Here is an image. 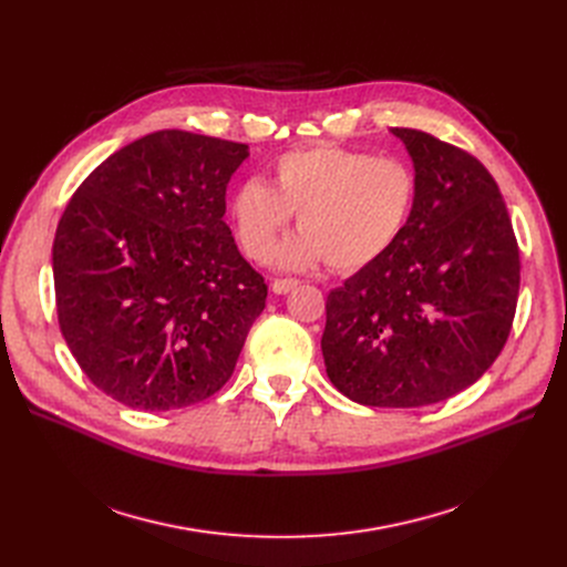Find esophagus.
Instances as JSON below:
<instances>
[{
	"mask_svg": "<svg viewBox=\"0 0 567 567\" xmlns=\"http://www.w3.org/2000/svg\"><path fill=\"white\" fill-rule=\"evenodd\" d=\"M296 285H299V280H296V278H276V280L271 282V289H274L276 293H287V291L293 289Z\"/></svg>",
	"mask_w": 567,
	"mask_h": 567,
	"instance_id": "34e87169",
	"label": "esophagus"
}]
</instances>
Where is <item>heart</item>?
<instances>
[{
    "label": "heart",
    "instance_id": "obj_1",
    "mask_svg": "<svg viewBox=\"0 0 567 567\" xmlns=\"http://www.w3.org/2000/svg\"><path fill=\"white\" fill-rule=\"evenodd\" d=\"M419 178L393 156L336 144L293 148L276 158L274 184L248 178L229 199L238 244L255 261L271 259L291 214L301 234L280 250L285 266L326 261L353 274L389 252L413 214Z\"/></svg>",
    "mask_w": 567,
    "mask_h": 567
}]
</instances>
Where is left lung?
Returning <instances> with one entry per match:
<instances>
[{"label":"left lung","instance_id":"left-lung-1","mask_svg":"<svg viewBox=\"0 0 567 567\" xmlns=\"http://www.w3.org/2000/svg\"><path fill=\"white\" fill-rule=\"evenodd\" d=\"M419 197L398 244L326 299V374L349 400L409 409L478 381L511 336L519 246L487 167L464 148L393 128Z\"/></svg>","mask_w":567,"mask_h":567}]
</instances>
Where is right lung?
<instances>
[{"mask_svg":"<svg viewBox=\"0 0 567 567\" xmlns=\"http://www.w3.org/2000/svg\"><path fill=\"white\" fill-rule=\"evenodd\" d=\"M248 144L158 131L105 158L52 244L62 336L99 391L142 411L218 393L266 306L223 220Z\"/></svg>","mask_w":567,"mask_h":567,"instance_id":"right-lung-1","label":"right lung"}]
</instances>
